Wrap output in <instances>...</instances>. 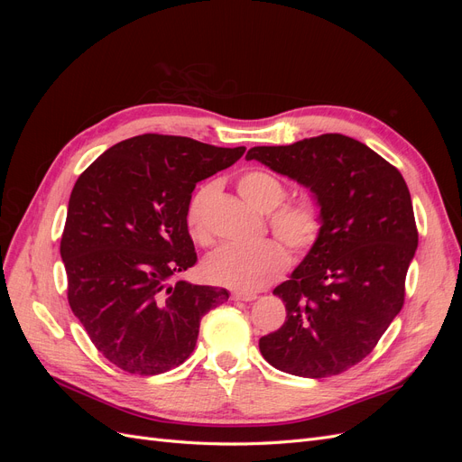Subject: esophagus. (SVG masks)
<instances>
[{"instance_id":"obj_1","label":"esophagus","mask_w":462,"mask_h":462,"mask_svg":"<svg viewBox=\"0 0 462 462\" xmlns=\"http://www.w3.org/2000/svg\"><path fill=\"white\" fill-rule=\"evenodd\" d=\"M231 299H233V300L250 302V300H254V299H256V295H254V292H241V291H235L233 295H231Z\"/></svg>"}]
</instances>
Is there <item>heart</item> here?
<instances>
[{"label": "heart", "mask_w": 462, "mask_h": 462, "mask_svg": "<svg viewBox=\"0 0 462 462\" xmlns=\"http://www.w3.org/2000/svg\"><path fill=\"white\" fill-rule=\"evenodd\" d=\"M214 187L208 185L192 197L187 209V227L190 236L208 245L212 235L206 221V204ZM241 197L258 212L270 214V229L295 254H306L314 248L321 233V216L309 200L287 199L282 179L265 170H250L239 179ZM289 265L287 248L279 241H262L253 246H221L209 254L202 270L208 282L236 291H258L282 275Z\"/></svg>", "instance_id": "obj_1"}]
</instances>
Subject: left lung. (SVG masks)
Returning a JSON list of instances; mask_svg holds the SVG:
<instances>
[{
    "label": "left lung",
    "mask_w": 462,
    "mask_h": 462,
    "mask_svg": "<svg viewBox=\"0 0 462 462\" xmlns=\"http://www.w3.org/2000/svg\"><path fill=\"white\" fill-rule=\"evenodd\" d=\"M246 160L310 189L321 216L318 243L273 289L287 318L260 353L292 375H337L372 353L402 309L418 246L409 187L380 153L337 133L254 146Z\"/></svg>",
    "instance_id": "left-lung-1"
}]
</instances>
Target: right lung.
<instances>
[{
	"mask_svg": "<svg viewBox=\"0 0 462 462\" xmlns=\"http://www.w3.org/2000/svg\"><path fill=\"white\" fill-rule=\"evenodd\" d=\"M245 150L138 134L77 179L60 246L67 299L111 365L141 375L177 368L197 346L202 316L229 299L175 275L197 263L187 227L194 187Z\"/></svg>",
	"mask_w": 462,
	"mask_h": 462,
	"instance_id": "right-lung-1",
	"label": "right lung"
}]
</instances>
